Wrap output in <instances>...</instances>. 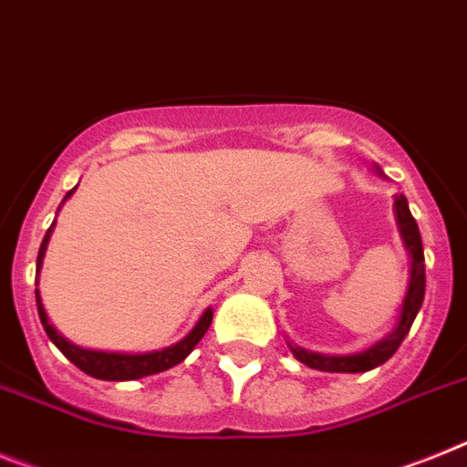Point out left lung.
Wrapping results in <instances>:
<instances>
[{
    "mask_svg": "<svg viewBox=\"0 0 467 467\" xmlns=\"http://www.w3.org/2000/svg\"><path fill=\"white\" fill-rule=\"evenodd\" d=\"M394 213H397V222H400V234L404 238L406 250L411 253V278H409V290H406L404 305H401V317L397 330L392 336L378 342L376 348L366 349L361 354H352V357H321V354L305 352L300 348H290L297 361H302L309 368L317 370H333V373H364V370L376 368V366L385 364L392 357L404 337L409 336V330L413 326L418 309L423 305L425 297V254H423V241H420V231H418L416 219H413L409 202H406L404 193L394 195Z\"/></svg>",
    "mask_w": 467,
    "mask_h": 467,
    "instance_id": "8db88e82",
    "label": "left lung"
}]
</instances>
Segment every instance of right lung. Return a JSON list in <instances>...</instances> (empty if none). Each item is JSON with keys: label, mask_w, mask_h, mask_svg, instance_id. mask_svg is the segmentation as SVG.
Wrapping results in <instances>:
<instances>
[{"label": "right lung", "mask_w": 467, "mask_h": 467, "mask_svg": "<svg viewBox=\"0 0 467 467\" xmlns=\"http://www.w3.org/2000/svg\"><path fill=\"white\" fill-rule=\"evenodd\" d=\"M75 189H70L66 193V198H70ZM63 198V201H66ZM51 229L54 224L49 226L47 231V236H44L42 245H39V254H37V274L39 266H42V257L44 250H47V243H49ZM35 300H37V312H39V321H42L44 330H47V336L49 340L54 342L56 348L61 349L66 354L67 361H73L79 370H85L87 376L99 378V380H137V378L143 376H153V373H161V370L172 368V366L182 364L193 348L201 342V337L205 336V330L210 328L213 324V309H207L205 314L201 317V321L195 324V328L191 330L189 336L184 337L182 342L172 345V348L161 349V352H150V354H106V352H89V349L75 348L66 337L49 324V318H47V312H44L42 306V297H39V290H35Z\"/></svg>", "instance_id": "add662e5"}]
</instances>
